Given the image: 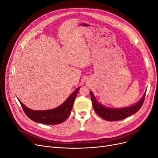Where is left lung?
Returning <instances> with one entry per match:
<instances>
[{"mask_svg": "<svg viewBox=\"0 0 158 158\" xmlns=\"http://www.w3.org/2000/svg\"><path fill=\"white\" fill-rule=\"evenodd\" d=\"M91 99L93 104V107L94 111L98 115L109 121H115L122 120L125 118L130 117L132 114L136 113L139 110L142 106L144 103V99L146 96V94L143 95L142 99L136 104L132 106L128 107L121 108V109H111L107 108L103 106L102 105L99 104L97 100L95 99L94 95L92 92H90Z\"/></svg>", "mask_w": 158, "mask_h": 158, "instance_id": "obj_1", "label": "left lung"}]
</instances>
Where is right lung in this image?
I'll use <instances>...</instances> for the list:
<instances>
[{"label":"right lung","mask_w":158,"mask_h":158,"mask_svg":"<svg viewBox=\"0 0 158 158\" xmlns=\"http://www.w3.org/2000/svg\"><path fill=\"white\" fill-rule=\"evenodd\" d=\"M80 87L72 94L69 98L60 106L53 109L46 111H35L27 108L18 99L21 106L27 117L36 123L45 125H58L64 122L68 118L73 109L74 100L78 94Z\"/></svg>","instance_id":"add662e5"}]
</instances>
